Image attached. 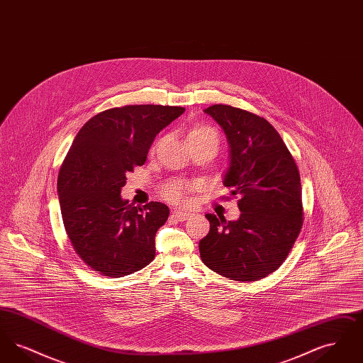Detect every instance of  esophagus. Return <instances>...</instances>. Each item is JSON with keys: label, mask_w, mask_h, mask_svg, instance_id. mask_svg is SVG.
Instances as JSON below:
<instances>
[{"label": "esophagus", "mask_w": 363, "mask_h": 363, "mask_svg": "<svg viewBox=\"0 0 363 363\" xmlns=\"http://www.w3.org/2000/svg\"><path fill=\"white\" fill-rule=\"evenodd\" d=\"M172 216H173L175 220H178V222H184V220H186L188 218H189V212H186V211H179V209H174L173 213H172Z\"/></svg>", "instance_id": "34e87169"}]
</instances>
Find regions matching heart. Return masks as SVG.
<instances>
[{
	"label": "heart",
	"instance_id": "heart-1",
	"mask_svg": "<svg viewBox=\"0 0 363 363\" xmlns=\"http://www.w3.org/2000/svg\"><path fill=\"white\" fill-rule=\"evenodd\" d=\"M209 140L218 144V133L215 132V129H212L207 125H194L190 128L186 135V144L189 148L194 144H200ZM190 189H191V184L189 182L182 179H173V181H169L166 185H163L162 196L173 204H182Z\"/></svg>",
	"mask_w": 363,
	"mask_h": 363
}]
</instances>
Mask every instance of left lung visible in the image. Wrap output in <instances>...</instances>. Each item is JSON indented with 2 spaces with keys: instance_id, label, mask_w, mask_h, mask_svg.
<instances>
[{
  "instance_id": "obj_1",
  "label": "left lung",
  "mask_w": 363,
  "mask_h": 363,
  "mask_svg": "<svg viewBox=\"0 0 363 363\" xmlns=\"http://www.w3.org/2000/svg\"><path fill=\"white\" fill-rule=\"evenodd\" d=\"M225 130L230 166L223 184L240 194L238 220L207 213L200 256L213 272L237 281L268 277L287 259L302 223L301 177L277 129L253 113L227 104L206 110Z\"/></svg>"
}]
</instances>
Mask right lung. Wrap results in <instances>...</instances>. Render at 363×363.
Instances as JSON below:
<instances>
[{"label": "right lung", "instance_id": "add662e5", "mask_svg": "<svg viewBox=\"0 0 363 363\" xmlns=\"http://www.w3.org/2000/svg\"><path fill=\"white\" fill-rule=\"evenodd\" d=\"M185 111L133 104L104 110L79 130L58 174L60 207L79 257L104 277H122L155 257L156 231L170 209L135 207L121 197L126 173L145 163L156 135Z\"/></svg>", "mask_w": 363, "mask_h": 363}]
</instances>
